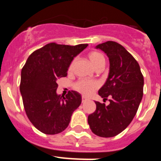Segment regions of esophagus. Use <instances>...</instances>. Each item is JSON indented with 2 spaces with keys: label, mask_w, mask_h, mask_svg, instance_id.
I'll return each mask as SVG.
<instances>
[{
  "label": "esophagus",
  "mask_w": 161,
  "mask_h": 161,
  "mask_svg": "<svg viewBox=\"0 0 161 161\" xmlns=\"http://www.w3.org/2000/svg\"><path fill=\"white\" fill-rule=\"evenodd\" d=\"M87 100V98L85 97V96H82V102H85V101Z\"/></svg>",
  "instance_id": "esophagus-1"
}]
</instances>
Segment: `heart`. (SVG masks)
<instances>
[{"mask_svg": "<svg viewBox=\"0 0 161 161\" xmlns=\"http://www.w3.org/2000/svg\"><path fill=\"white\" fill-rule=\"evenodd\" d=\"M89 58L91 63L95 68H98L102 64H105V57L102 54L98 52H92L89 54ZM74 62H72L69 66V70H72L73 67ZM98 87V83L93 80L80 79L73 85L74 89H76L81 94L88 96L91 94L93 91Z\"/></svg>", "mask_w": 161, "mask_h": 161, "instance_id": "1", "label": "heart"}]
</instances>
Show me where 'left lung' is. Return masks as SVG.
<instances>
[{"instance_id": "obj_1", "label": "left lung", "mask_w": 161, "mask_h": 161, "mask_svg": "<svg viewBox=\"0 0 161 161\" xmlns=\"http://www.w3.org/2000/svg\"><path fill=\"white\" fill-rule=\"evenodd\" d=\"M107 55L109 72L98 94L109 104L95 102L97 108L88 116L91 130L100 137H114L131 123L143 93V76L136 59L121 44L107 41L96 47Z\"/></svg>"}]
</instances>
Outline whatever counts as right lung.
Wrapping results in <instances>:
<instances>
[{"instance_id": "obj_1", "label": "right lung", "mask_w": 161, "mask_h": 161, "mask_svg": "<svg viewBox=\"0 0 161 161\" xmlns=\"http://www.w3.org/2000/svg\"><path fill=\"white\" fill-rule=\"evenodd\" d=\"M87 46L51 42L33 52L22 68L20 92L24 109L31 123L42 133L64 131L81 103V96L76 91H69L65 97L58 95L57 80L67 76L72 59Z\"/></svg>"}]
</instances>
